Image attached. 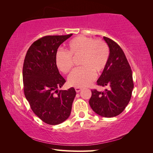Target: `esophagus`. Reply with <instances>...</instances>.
<instances>
[{
  "label": "esophagus",
  "instance_id": "esophagus-1",
  "mask_svg": "<svg viewBox=\"0 0 153 153\" xmlns=\"http://www.w3.org/2000/svg\"><path fill=\"white\" fill-rule=\"evenodd\" d=\"M75 90H76V92H79L81 91L82 88H79V87H76V88H75Z\"/></svg>",
  "mask_w": 153,
  "mask_h": 153
}]
</instances>
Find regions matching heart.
Returning a JSON list of instances; mask_svg holds the SVG:
<instances>
[{"label":"heart","instance_id":"b5f03b06","mask_svg":"<svg viewBox=\"0 0 153 153\" xmlns=\"http://www.w3.org/2000/svg\"><path fill=\"white\" fill-rule=\"evenodd\" d=\"M82 56L79 65L69 75L68 83L71 86L84 87L89 85L105 69L108 62L110 51L107 44L101 40L79 36L68 43L67 51L59 50L55 55V63L59 71L68 74L74 66L72 57Z\"/></svg>","mask_w":153,"mask_h":153}]
</instances>
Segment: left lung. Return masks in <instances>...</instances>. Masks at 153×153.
I'll return each instance as SVG.
<instances>
[{
    "label": "left lung",
    "mask_w": 153,
    "mask_h": 153,
    "mask_svg": "<svg viewBox=\"0 0 153 153\" xmlns=\"http://www.w3.org/2000/svg\"><path fill=\"white\" fill-rule=\"evenodd\" d=\"M110 51L108 62L97 85L109 86V89L99 92L91 90L89 104L94 112L102 117H113L125 109L131 99L134 82L130 65L121 48L115 41L103 37Z\"/></svg>",
    "instance_id": "8db88e82"
}]
</instances>
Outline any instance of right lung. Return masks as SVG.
<instances>
[{
    "mask_svg": "<svg viewBox=\"0 0 153 153\" xmlns=\"http://www.w3.org/2000/svg\"><path fill=\"white\" fill-rule=\"evenodd\" d=\"M72 36H46L28 49L23 66L25 97L36 115L49 125H57L69 117L76 92L74 88L58 90L65 83L55 63L62 43Z\"/></svg>",
    "mask_w": 153,
    "mask_h": 153,
    "instance_id": "add662e5",
    "label": "right lung"
}]
</instances>
